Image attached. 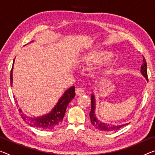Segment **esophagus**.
Masks as SVG:
<instances>
[{"label":"esophagus","instance_id":"esophagus-1","mask_svg":"<svg viewBox=\"0 0 155 155\" xmlns=\"http://www.w3.org/2000/svg\"><path fill=\"white\" fill-rule=\"evenodd\" d=\"M75 93H76V94L78 95V96H81V95L84 94V89H82V88H81V87H78V88H76V89H75Z\"/></svg>","mask_w":155,"mask_h":155}]
</instances>
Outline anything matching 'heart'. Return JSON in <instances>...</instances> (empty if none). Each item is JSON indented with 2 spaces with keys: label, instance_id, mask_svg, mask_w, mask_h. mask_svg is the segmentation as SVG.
Wrapping results in <instances>:
<instances>
[{
  "label": "heart",
  "instance_id": "b5f03b06",
  "mask_svg": "<svg viewBox=\"0 0 155 155\" xmlns=\"http://www.w3.org/2000/svg\"><path fill=\"white\" fill-rule=\"evenodd\" d=\"M112 53L106 51H96L86 53L82 59L86 62H101L103 61H111Z\"/></svg>",
  "mask_w": 155,
  "mask_h": 155
}]
</instances>
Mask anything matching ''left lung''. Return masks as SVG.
Instances as JSON below:
<instances>
[{"label":"left lung","instance_id":"left-lung-1","mask_svg":"<svg viewBox=\"0 0 155 155\" xmlns=\"http://www.w3.org/2000/svg\"><path fill=\"white\" fill-rule=\"evenodd\" d=\"M141 73L142 75L146 78L147 81H148L147 79V63L145 58L143 56V64L141 66ZM91 110L89 113V116L91 118V124L94 126L95 127L97 128V130H100L101 131H105V132H111V131L117 130L120 129V127H123L127 124H123V125H112L109 124V123L103 122L100 120V119L97 117L96 114V97H95L94 94L93 93L91 96Z\"/></svg>","mask_w":155,"mask_h":155}]
</instances>
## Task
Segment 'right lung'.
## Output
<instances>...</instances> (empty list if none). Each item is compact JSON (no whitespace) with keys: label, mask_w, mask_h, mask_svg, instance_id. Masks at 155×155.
<instances>
[{"label":"right lung","mask_w":155,"mask_h":155,"mask_svg":"<svg viewBox=\"0 0 155 155\" xmlns=\"http://www.w3.org/2000/svg\"><path fill=\"white\" fill-rule=\"evenodd\" d=\"M14 60L15 59H14L13 61V66L12 67L10 73V83L12 87L13 84L12 73ZM75 87L73 86V87L68 88V89L66 90L64 94L59 99L55 106L54 107L53 109L48 114H46L43 116H37V117H32V116H28L27 114L23 112L21 108L18 109V111H19L21 117L23 118V120L30 126H32V127L44 130H53L56 128L62 122L64 114H65L66 112V107H67L68 103L75 97ZM16 102H17V101H16Z\"/></svg>","instance_id":"right-lung-1"}]
</instances>
